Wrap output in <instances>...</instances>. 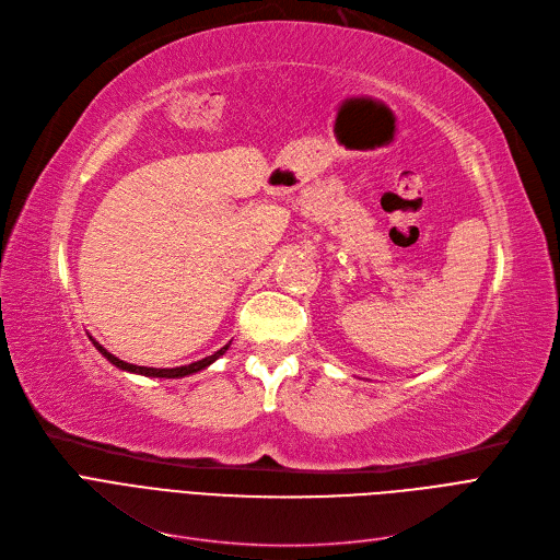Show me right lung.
<instances>
[{"label":"right lung","instance_id":"add662e5","mask_svg":"<svg viewBox=\"0 0 560 560\" xmlns=\"http://www.w3.org/2000/svg\"><path fill=\"white\" fill-rule=\"evenodd\" d=\"M90 341L94 343V348L102 352L113 366H117L119 371H126V373H136V375H144V377H167V380H176V377H187V375H194V373H199V371H203V369H208L210 364H214V361L228 350V346H223L221 350H217L214 354H210V357H206V359H201V361H194V364H187V366H176V369H149V366H136V364H128V361H121L119 357H115L113 352H108L102 343L98 341H94L92 337H90Z\"/></svg>","mask_w":560,"mask_h":560}]
</instances>
